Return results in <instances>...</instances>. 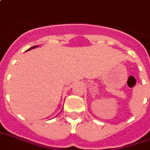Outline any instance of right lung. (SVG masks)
<instances>
[{"label":"right lung","mask_w":150,"mask_h":150,"mask_svg":"<svg viewBox=\"0 0 150 150\" xmlns=\"http://www.w3.org/2000/svg\"><path fill=\"white\" fill-rule=\"evenodd\" d=\"M37 47H38V45H35V46H33V47H32V48H29V49H28L27 51H29V50L33 49V48H37Z\"/></svg>","instance_id":"add662e5"}]
</instances>
